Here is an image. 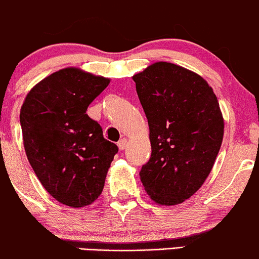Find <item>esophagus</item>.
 Instances as JSON below:
<instances>
[{
  "mask_svg": "<svg viewBox=\"0 0 259 259\" xmlns=\"http://www.w3.org/2000/svg\"><path fill=\"white\" fill-rule=\"evenodd\" d=\"M117 146H118V148L121 149V151L126 149V147H127V140H126V138H122V140H119Z\"/></svg>",
  "mask_w": 259,
  "mask_h": 259,
  "instance_id": "1",
  "label": "esophagus"
}]
</instances>
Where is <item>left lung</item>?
Segmentation results:
<instances>
[{
	"label": "left lung",
	"mask_w": 259,
	"mask_h": 259,
	"mask_svg": "<svg viewBox=\"0 0 259 259\" xmlns=\"http://www.w3.org/2000/svg\"><path fill=\"white\" fill-rule=\"evenodd\" d=\"M149 126L152 155L141 182L158 205L180 204L212 169L224 138V117L211 86L194 71L158 62L133 75Z\"/></svg>",
	"instance_id": "obj_1"
}]
</instances>
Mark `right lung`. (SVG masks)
<instances>
[{
  "instance_id": "add662e5",
  "label": "right lung",
  "mask_w": 259,
  "mask_h": 259,
  "mask_svg": "<svg viewBox=\"0 0 259 259\" xmlns=\"http://www.w3.org/2000/svg\"><path fill=\"white\" fill-rule=\"evenodd\" d=\"M110 79L77 68L55 71L27 94L21 107L24 151L47 191L82 207L101 195L117 146L86 113Z\"/></svg>"
}]
</instances>
